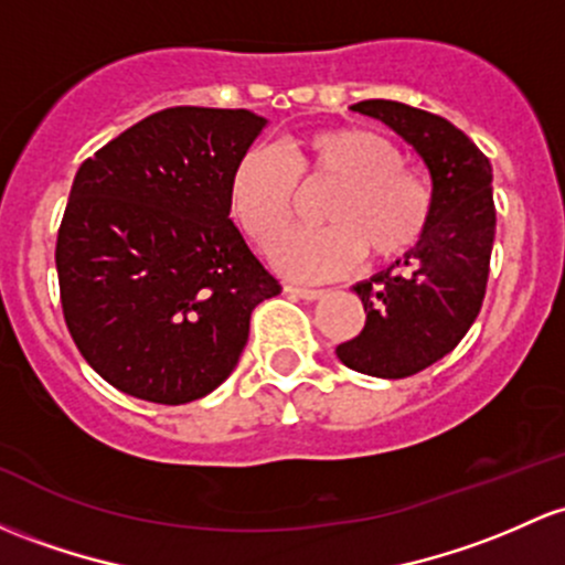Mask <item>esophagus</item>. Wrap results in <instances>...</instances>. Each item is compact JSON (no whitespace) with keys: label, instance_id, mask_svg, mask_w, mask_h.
I'll use <instances>...</instances> for the list:
<instances>
[{"label":"esophagus","instance_id":"1","mask_svg":"<svg viewBox=\"0 0 565 565\" xmlns=\"http://www.w3.org/2000/svg\"><path fill=\"white\" fill-rule=\"evenodd\" d=\"M287 292L292 297H300V300H319L324 297V289H311V287H297V284H289Z\"/></svg>","mask_w":565,"mask_h":565}]
</instances>
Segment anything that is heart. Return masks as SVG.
<instances>
[{
  "label": "heart",
  "instance_id": "1",
  "mask_svg": "<svg viewBox=\"0 0 565 565\" xmlns=\"http://www.w3.org/2000/svg\"><path fill=\"white\" fill-rule=\"evenodd\" d=\"M297 184L332 188L321 206L330 227L287 235L273 265L295 278H332L359 254L373 263L411 254L431 220V190L405 169V152L367 128H330L302 136L287 158L252 147L235 160L227 182L231 212L254 244L270 246L292 225Z\"/></svg>",
  "mask_w": 565,
  "mask_h": 565
}]
</instances>
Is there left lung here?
<instances>
[{
	"mask_svg": "<svg viewBox=\"0 0 565 565\" xmlns=\"http://www.w3.org/2000/svg\"><path fill=\"white\" fill-rule=\"evenodd\" d=\"M407 141L431 177V220L405 257L353 284L364 330L334 353L373 377H407L461 343L486 297L495 235L493 169L467 134L431 111L386 98L351 107Z\"/></svg>",
	"mask_w": 565,
	"mask_h": 565,
	"instance_id": "obj_1",
	"label": "left lung"
}]
</instances>
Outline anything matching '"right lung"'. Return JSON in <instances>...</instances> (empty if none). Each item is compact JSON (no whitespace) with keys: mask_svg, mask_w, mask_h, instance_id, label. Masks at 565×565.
Returning a JSON list of instances; mask_svg holds the SVG:
<instances>
[{"mask_svg":"<svg viewBox=\"0 0 565 565\" xmlns=\"http://www.w3.org/2000/svg\"><path fill=\"white\" fill-rule=\"evenodd\" d=\"M268 120L171 107L79 166L55 244L85 362L136 399L184 405L238 364L252 311L281 292L231 220L235 160Z\"/></svg>","mask_w":565,"mask_h":565,"instance_id":"right-lung-1","label":"right lung"}]
</instances>
